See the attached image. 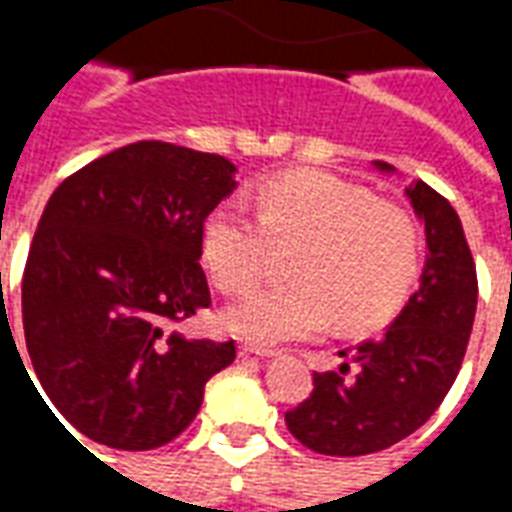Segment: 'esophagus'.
<instances>
[{"instance_id": "esophagus-1", "label": "esophagus", "mask_w": 512, "mask_h": 512, "mask_svg": "<svg viewBox=\"0 0 512 512\" xmlns=\"http://www.w3.org/2000/svg\"><path fill=\"white\" fill-rule=\"evenodd\" d=\"M238 351H241V354L244 356H274L277 354V351H274V348H268V345H257V343H241L238 345Z\"/></svg>"}]
</instances>
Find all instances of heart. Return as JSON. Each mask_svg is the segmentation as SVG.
<instances>
[{
    "label": "heart",
    "instance_id": "heart-1",
    "mask_svg": "<svg viewBox=\"0 0 512 512\" xmlns=\"http://www.w3.org/2000/svg\"><path fill=\"white\" fill-rule=\"evenodd\" d=\"M271 246H296L285 263L290 282L252 290L227 310V326L260 345L312 337L334 315L351 332L376 329L406 301L422 252L403 208L315 169L266 180L257 216L222 202L202 219V263L224 293L252 288Z\"/></svg>",
    "mask_w": 512,
    "mask_h": 512
}]
</instances>
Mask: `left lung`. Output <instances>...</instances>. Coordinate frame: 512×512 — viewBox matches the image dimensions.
Returning a JSON list of instances; mask_svg holds the SVG:
<instances>
[{"label":"left lung","instance_id":"obj_1","mask_svg":"<svg viewBox=\"0 0 512 512\" xmlns=\"http://www.w3.org/2000/svg\"><path fill=\"white\" fill-rule=\"evenodd\" d=\"M376 167L395 172L384 161ZM406 197L428 241L419 288L378 340L356 345L340 370L315 373L312 395L285 414L290 433L312 452L354 458L392 447L428 422L461 370L477 310L472 252L439 191L417 180ZM351 364L357 376L348 379Z\"/></svg>","mask_w":512,"mask_h":512}]
</instances>
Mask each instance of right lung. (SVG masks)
<instances>
[{
	"instance_id": "obj_1",
	"label": "right lung",
	"mask_w": 512,
	"mask_h": 512,
	"mask_svg": "<svg viewBox=\"0 0 512 512\" xmlns=\"http://www.w3.org/2000/svg\"><path fill=\"white\" fill-rule=\"evenodd\" d=\"M233 189V161L150 139L90 161L46 202L21 282L24 337L51 406L87 439L167 444L233 365V340L172 332L211 307L200 227Z\"/></svg>"
}]
</instances>
